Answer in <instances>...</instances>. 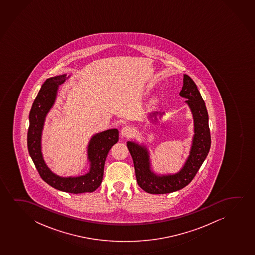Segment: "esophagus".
I'll return each mask as SVG.
<instances>
[{
    "label": "esophagus",
    "instance_id": "34e87169",
    "mask_svg": "<svg viewBox=\"0 0 255 255\" xmlns=\"http://www.w3.org/2000/svg\"><path fill=\"white\" fill-rule=\"evenodd\" d=\"M133 129L130 126H125L123 127L121 129V136L123 137H126V138H129L130 136H132Z\"/></svg>",
    "mask_w": 255,
    "mask_h": 255
}]
</instances>
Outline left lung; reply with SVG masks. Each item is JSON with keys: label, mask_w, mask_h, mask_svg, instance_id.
Masks as SVG:
<instances>
[{"label": "left lung", "mask_w": 255, "mask_h": 255, "mask_svg": "<svg viewBox=\"0 0 255 255\" xmlns=\"http://www.w3.org/2000/svg\"><path fill=\"white\" fill-rule=\"evenodd\" d=\"M180 97L191 110L194 125V135L189 156L181 169L174 174H157L151 168L150 152L144 144L128 141L127 147L133 159L136 182L144 192L151 194H165L181 190L195 177L211 147V134L206 104L192 78L184 75ZM164 113L153 112L149 116L151 123H158L157 116ZM154 117V119L152 118Z\"/></svg>", "instance_id": "1"}]
</instances>
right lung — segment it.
<instances>
[{
    "label": "right lung",
    "instance_id": "add662e5",
    "mask_svg": "<svg viewBox=\"0 0 255 255\" xmlns=\"http://www.w3.org/2000/svg\"><path fill=\"white\" fill-rule=\"evenodd\" d=\"M69 77L63 74L48 78L39 91L28 116V153L41 178L50 186L74 194L92 192L101 185L105 160L111 148L119 141V129H107L92 136L87 147L90 170L84 175L62 177L56 174L47 165L42 155V134L46 117L55 105L59 85Z\"/></svg>",
    "mask_w": 255,
    "mask_h": 255
}]
</instances>
